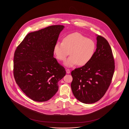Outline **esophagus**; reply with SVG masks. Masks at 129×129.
Here are the masks:
<instances>
[{"mask_svg": "<svg viewBox=\"0 0 129 129\" xmlns=\"http://www.w3.org/2000/svg\"><path fill=\"white\" fill-rule=\"evenodd\" d=\"M70 72H71V71H70V69H68L66 70V73H67V74H70Z\"/></svg>", "mask_w": 129, "mask_h": 129, "instance_id": "34e87169", "label": "esophagus"}]
</instances>
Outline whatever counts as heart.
<instances>
[{"label":"heart","instance_id":"1","mask_svg":"<svg viewBox=\"0 0 129 129\" xmlns=\"http://www.w3.org/2000/svg\"><path fill=\"white\" fill-rule=\"evenodd\" d=\"M95 50V44L92 40L86 38L78 32L69 34L57 42L54 47V54L59 61H64L68 55L71 56L65 63L67 67L77 64L84 66L91 60Z\"/></svg>","mask_w":129,"mask_h":129}]
</instances>
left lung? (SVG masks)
<instances>
[{
  "label": "left lung",
  "mask_w": 129,
  "mask_h": 129,
  "mask_svg": "<svg viewBox=\"0 0 129 129\" xmlns=\"http://www.w3.org/2000/svg\"><path fill=\"white\" fill-rule=\"evenodd\" d=\"M112 49L104 37L97 36V48L91 60L71 73V88L81 103L93 104L104 96L110 85L115 71Z\"/></svg>",
  "instance_id": "left-lung-1"
}]
</instances>
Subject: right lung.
I'll return each instance as SVG.
<instances>
[{
  "instance_id": "obj_1",
  "label": "right lung",
  "mask_w": 129,
  "mask_h": 129,
  "mask_svg": "<svg viewBox=\"0 0 129 129\" xmlns=\"http://www.w3.org/2000/svg\"><path fill=\"white\" fill-rule=\"evenodd\" d=\"M64 26H49L28 33L14 52L13 75L16 84L31 100L45 102L58 89L66 74L54 57V47Z\"/></svg>"
}]
</instances>
